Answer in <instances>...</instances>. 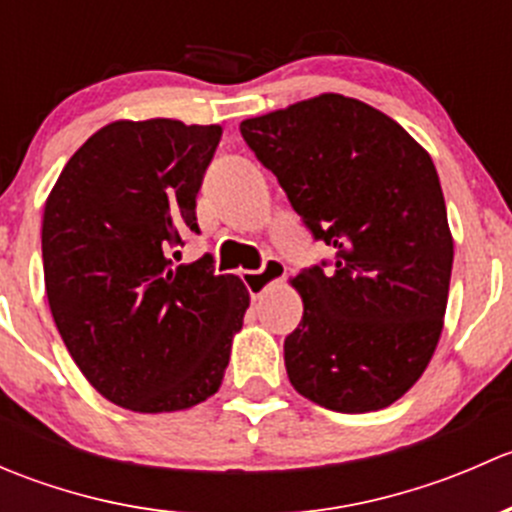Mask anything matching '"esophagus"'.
<instances>
[{
    "mask_svg": "<svg viewBox=\"0 0 512 512\" xmlns=\"http://www.w3.org/2000/svg\"><path fill=\"white\" fill-rule=\"evenodd\" d=\"M285 277H287L285 262L275 260V257L265 260L262 270L242 272V280H245V285H247V289H250L252 297H260V294H265L267 289H270L272 285H277V282H282Z\"/></svg>",
    "mask_w": 512,
    "mask_h": 512,
    "instance_id": "esophagus-1",
    "label": "esophagus"
}]
</instances>
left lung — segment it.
I'll return each instance as SVG.
<instances>
[{"instance_id": "1", "label": "left lung", "mask_w": 512, "mask_h": 512, "mask_svg": "<svg viewBox=\"0 0 512 512\" xmlns=\"http://www.w3.org/2000/svg\"><path fill=\"white\" fill-rule=\"evenodd\" d=\"M334 267L299 272V327L285 339L297 394L339 414L399 401L441 339L453 235L436 165L394 118L319 94L240 123Z\"/></svg>"}]
</instances>
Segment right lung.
<instances>
[{
  "instance_id": "1",
  "label": "right lung",
  "mask_w": 512,
  "mask_h": 512,
  "mask_svg": "<svg viewBox=\"0 0 512 512\" xmlns=\"http://www.w3.org/2000/svg\"><path fill=\"white\" fill-rule=\"evenodd\" d=\"M223 128L113 121L61 170L41 223L51 317L111 404L173 414L223 384L250 292L200 257L173 267Z\"/></svg>"
}]
</instances>
